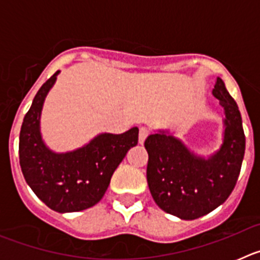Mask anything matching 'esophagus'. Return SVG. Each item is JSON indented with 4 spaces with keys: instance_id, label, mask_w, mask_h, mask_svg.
Wrapping results in <instances>:
<instances>
[{
    "instance_id": "1",
    "label": "esophagus",
    "mask_w": 260,
    "mask_h": 260,
    "mask_svg": "<svg viewBox=\"0 0 260 260\" xmlns=\"http://www.w3.org/2000/svg\"><path fill=\"white\" fill-rule=\"evenodd\" d=\"M150 128L146 127V126H142V127L139 128V143H143V142L146 141V138L150 135Z\"/></svg>"
}]
</instances>
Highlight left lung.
<instances>
[{"label": "left lung", "mask_w": 260, "mask_h": 260, "mask_svg": "<svg viewBox=\"0 0 260 260\" xmlns=\"http://www.w3.org/2000/svg\"><path fill=\"white\" fill-rule=\"evenodd\" d=\"M212 93L225 110L224 139L208 158L195 155L167 132L144 142L148 152L147 182L158 207L182 220L207 215L224 203L237 183L245 155V133L237 103L221 78Z\"/></svg>", "instance_id": "obj_1"}]
</instances>
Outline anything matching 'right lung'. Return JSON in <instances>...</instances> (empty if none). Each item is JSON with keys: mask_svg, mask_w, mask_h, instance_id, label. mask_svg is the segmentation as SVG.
<instances>
[{"mask_svg": "<svg viewBox=\"0 0 260 260\" xmlns=\"http://www.w3.org/2000/svg\"><path fill=\"white\" fill-rule=\"evenodd\" d=\"M56 71L36 93L19 135V164L24 180L40 201L57 212H78L102 201L114 171L138 144L139 128L100 134L75 151L56 153L41 139L40 116Z\"/></svg>", "mask_w": 260, "mask_h": 260, "instance_id": "add662e5", "label": "right lung"}]
</instances>
